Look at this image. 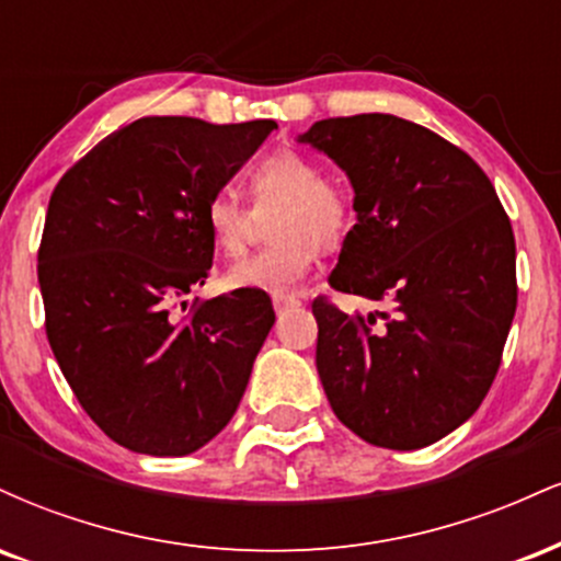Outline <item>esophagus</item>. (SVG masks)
Instances as JSON below:
<instances>
[{
	"instance_id": "34e87169",
	"label": "esophagus",
	"mask_w": 561,
	"mask_h": 561,
	"mask_svg": "<svg viewBox=\"0 0 561 561\" xmlns=\"http://www.w3.org/2000/svg\"><path fill=\"white\" fill-rule=\"evenodd\" d=\"M274 311H285V308H293V306H300V300L295 298V295H274Z\"/></svg>"
}]
</instances>
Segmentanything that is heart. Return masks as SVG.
Returning a JSON list of instances; mask_svg holds the SVG:
<instances>
[{"instance_id":"obj_1","label":"heart","mask_w":561,"mask_h":561,"mask_svg":"<svg viewBox=\"0 0 561 561\" xmlns=\"http://www.w3.org/2000/svg\"><path fill=\"white\" fill-rule=\"evenodd\" d=\"M250 195L253 205L224 190L205 205L210 240L231 259L248 250L261 216L279 208L272 218L274 244L229 268L224 282L231 289L293 293L311 274L319 248H337L356 221L351 186L298 150H276L261 158L250 171Z\"/></svg>"}]
</instances>
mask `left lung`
Instances as JSON below:
<instances>
[{
    "mask_svg": "<svg viewBox=\"0 0 561 561\" xmlns=\"http://www.w3.org/2000/svg\"><path fill=\"white\" fill-rule=\"evenodd\" d=\"M300 141L356 192L330 285L388 302L362 317L313 300L332 411L371 446H430L480 409L501 366L517 311L512 221L465 150L398 115L317 121Z\"/></svg>",
    "mask_w": 561,
    "mask_h": 561,
    "instance_id": "obj_1",
    "label": "left lung"
}]
</instances>
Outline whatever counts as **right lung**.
Segmentation results:
<instances>
[{
  "instance_id": "obj_1",
  "label": "right lung",
  "mask_w": 561,
  "mask_h": 561,
  "mask_svg": "<svg viewBox=\"0 0 561 561\" xmlns=\"http://www.w3.org/2000/svg\"><path fill=\"white\" fill-rule=\"evenodd\" d=\"M274 128L139 118L70 165L49 197L44 330L73 396L118 446L192 454L242 401L274 327L272 298L190 295L214 263L205 205Z\"/></svg>"
}]
</instances>
